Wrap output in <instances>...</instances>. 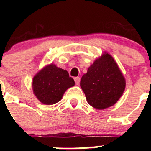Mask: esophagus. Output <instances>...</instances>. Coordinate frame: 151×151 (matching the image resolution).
Masks as SVG:
<instances>
[{
  "label": "esophagus",
  "mask_w": 151,
  "mask_h": 151,
  "mask_svg": "<svg viewBox=\"0 0 151 151\" xmlns=\"http://www.w3.org/2000/svg\"><path fill=\"white\" fill-rule=\"evenodd\" d=\"M75 80V82H76V85H79L80 83V78L79 77H76V78H74Z\"/></svg>",
  "instance_id": "1"
}]
</instances>
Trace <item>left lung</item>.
I'll list each match as a JSON object with an SVG mask.
<instances>
[{
  "label": "left lung",
  "instance_id": "obj_1",
  "mask_svg": "<svg viewBox=\"0 0 151 151\" xmlns=\"http://www.w3.org/2000/svg\"><path fill=\"white\" fill-rule=\"evenodd\" d=\"M88 103L97 110L113 106L123 94L125 80L113 57L104 54L96 60L80 82Z\"/></svg>",
  "mask_w": 151,
  "mask_h": 151
}]
</instances>
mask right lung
Masks as SVG:
<instances>
[{"label":"right lung","instance_id":"add662e5","mask_svg":"<svg viewBox=\"0 0 151 151\" xmlns=\"http://www.w3.org/2000/svg\"><path fill=\"white\" fill-rule=\"evenodd\" d=\"M75 82L66 70L54 64L47 66L33 78V91L42 104H54L59 102L64 92L73 87Z\"/></svg>","mask_w":151,"mask_h":151}]
</instances>
